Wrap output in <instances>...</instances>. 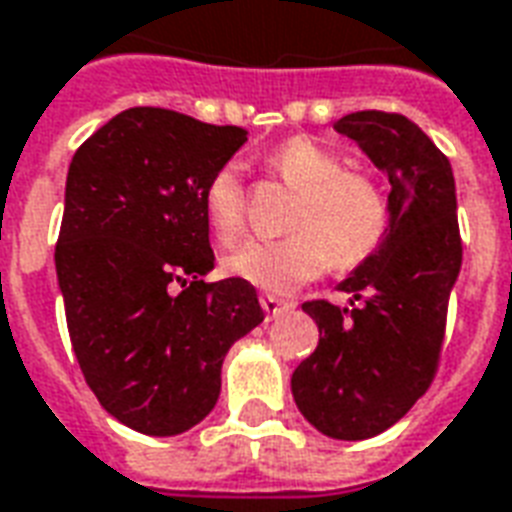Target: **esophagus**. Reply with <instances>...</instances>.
<instances>
[{
  "instance_id": "obj_1",
  "label": "esophagus",
  "mask_w": 512,
  "mask_h": 512,
  "mask_svg": "<svg viewBox=\"0 0 512 512\" xmlns=\"http://www.w3.org/2000/svg\"><path fill=\"white\" fill-rule=\"evenodd\" d=\"M260 306H263V312H266L268 317H276L279 312H285L287 301H282V298H276V295L266 293V295H260Z\"/></svg>"
}]
</instances>
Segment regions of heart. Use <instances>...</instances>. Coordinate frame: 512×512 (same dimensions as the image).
<instances>
[{"instance_id": "heart-1", "label": "heart", "mask_w": 512, "mask_h": 512, "mask_svg": "<svg viewBox=\"0 0 512 512\" xmlns=\"http://www.w3.org/2000/svg\"><path fill=\"white\" fill-rule=\"evenodd\" d=\"M268 168L298 192L290 236L249 238L225 257L227 274L271 293L314 279L328 263L355 268L377 252L391 227L380 181L350 170L342 151L314 138H290L268 151ZM203 211L219 241H236L246 227V189L236 165L219 168L203 192Z\"/></svg>"}]
</instances>
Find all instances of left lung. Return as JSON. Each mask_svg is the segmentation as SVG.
<instances>
[{"instance_id":"1","label":"left lung","mask_w":512,"mask_h":512,"mask_svg":"<svg viewBox=\"0 0 512 512\" xmlns=\"http://www.w3.org/2000/svg\"><path fill=\"white\" fill-rule=\"evenodd\" d=\"M333 127L388 173L391 227L339 285L358 307L323 298L304 304L320 342L290 385L314 429L355 442L391 429L429 391L461 268V233L453 168L418 124L401 113L358 111Z\"/></svg>"}]
</instances>
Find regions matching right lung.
<instances>
[{
  "mask_svg": "<svg viewBox=\"0 0 512 512\" xmlns=\"http://www.w3.org/2000/svg\"><path fill=\"white\" fill-rule=\"evenodd\" d=\"M244 143L241 127L130 108L70 162L54 255L67 331L86 385L140 434L206 418L227 350L263 323L249 282H203L214 268L203 192Z\"/></svg>",
  "mask_w": 512,
  "mask_h": 512,
  "instance_id": "add662e5",
  "label": "right lung"
}]
</instances>
